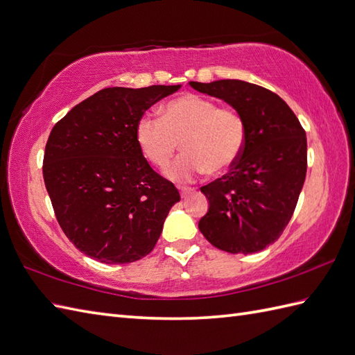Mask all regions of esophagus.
Segmentation results:
<instances>
[{
    "instance_id": "34e87169",
    "label": "esophagus",
    "mask_w": 355,
    "mask_h": 355,
    "mask_svg": "<svg viewBox=\"0 0 355 355\" xmlns=\"http://www.w3.org/2000/svg\"><path fill=\"white\" fill-rule=\"evenodd\" d=\"M192 192H193V189H191V187H181V189H180L181 198H186L189 193H192Z\"/></svg>"
}]
</instances>
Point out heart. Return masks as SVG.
I'll use <instances>...</instances> for the list:
<instances>
[{"instance_id": "obj_1", "label": "heart", "mask_w": 355, "mask_h": 355, "mask_svg": "<svg viewBox=\"0 0 355 355\" xmlns=\"http://www.w3.org/2000/svg\"><path fill=\"white\" fill-rule=\"evenodd\" d=\"M246 121L233 107H219L200 95H183L163 107L162 118L145 114L136 125V140L146 160L166 168L180 148L184 153L168 169V177L189 183L209 171L232 169L245 150Z\"/></svg>"}]
</instances>
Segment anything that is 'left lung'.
Masks as SVG:
<instances>
[{"mask_svg": "<svg viewBox=\"0 0 355 355\" xmlns=\"http://www.w3.org/2000/svg\"><path fill=\"white\" fill-rule=\"evenodd\" d=\"M189 85L241 112L248 128L232 171L201 187L210 205L198 227L222 251L259 252L282 236L295 211L307 172L306 131L291 107L261 86L242 80Z\"/></svg>", "mask_w": 355, "mask_h": 355, "instance_id": "1", "label": "left lung"}]
</instances>
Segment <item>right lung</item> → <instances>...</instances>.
<instances>
[{
	"mask_svg": "<svg viewBox=\"0 0 355 355\" xmlns=\"http://www.w3.org/2000/svg\"><path fill=\"white\" fill-rule=\"evenodd\" d=\"M180 87H107L51 130L45 187L63 233L89 257L122 265L145 257L157 243L180 193L144 157L136 125L153 104Z\"/></svg>",
	"mask_w": 355,
	"mask_h": 355,
	"instance_id": "1",
	"label": "right lung"
}]
</instances>
